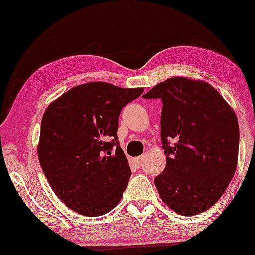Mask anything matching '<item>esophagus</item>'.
Wrapping results in <instances>:
<instances>
[{
	"label": "esophagus",
	"instance_id": "34e87169",
	"mask_svg": "<svg viewBox=\"0 0 255 255\" xmlns=\"http://www.w3.org/2000/svg\"><path fill=\"white\" fill-rule=\"evenodd\" d=\"M144 160H145L144 155H141V156H138V158H134V162L137 163L138 166H141L142 163H144Z\"/></svg>",
	"mask_w": 255,
	"mask_h": 255
}]
</instances>
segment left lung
<instances>
[{
	"instance_id": "8db88e82",
	"label": "left lung",
	"mask_w": 255,
	"mask_h": 255,
	"mask_svg": "<svg viewBox=\"0 0 255 255\" xmlns=\"http://www.w3.org/2000/svg\"><path fill=\"white\" fill-rule=\"evenodd\" d=\"M142 97L162 101L166 167L154 179L160 198L183 216L208 210L224 194L238 165L235 110L208 82L184 76L167 79Z\"/></svg>"
}]
</instances>
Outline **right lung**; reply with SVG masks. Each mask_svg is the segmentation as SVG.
Segmentation results:
<instances>
[{"instance_id":"obj_1","label":"right lung","mask_w":255,"mask_h":255,"mask_svg":"<svg viewBox=\"0 0 255 255\" xmlns=\"http://www.w3.org/2000/svg\"><path fill=\"white\" fill-rule=\"evenodd\" d=\"M142 92L87 82L45 110L38 159L55 195L73 211L97 217L120 203L131 169L117 141L118 117Z\"/></svg>"}]
</instances>
